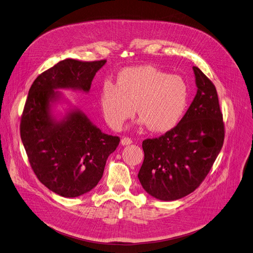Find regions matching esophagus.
Masks as SVG:
<instances>
[{"mask_svg": "<svg viewBox=\"0 0 253 253\" xmlns=\"http://www.w3.org/2000/svg\"><path fill=\"white\" fill-rule=\"evenodd\" d=\"M131 143H132V139L129 138V137H123V138L121 139V144H122V145H129V144H131Z\"/></svg>", "mask_w": 253, "mask_h": 253, "instance_id": "obj_1", "label": "esophagus"}]
</instances>
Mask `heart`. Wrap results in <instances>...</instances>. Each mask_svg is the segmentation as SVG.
<instances>
[{
	"label": "heart",
	"mask_w": 253,
	"mask_h": 253,
	"mask_svg": "<svg viewBox=\"0 0 253 253\" xmlns=\"http://www.w3.org/2000/svg\"><path fill=\"white\" fill-rule=\"evenodd\" d=\"M100 109L108 125L119 131L136 113L140 126L156 133L172 130L188 104V86L179 75H169L154 66L129 67L116 84L106 82L100 91Z\"/></svg>",
	"instance_id": "obj_1"
}]
</instances>
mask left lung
Returning <instances> with one entry per match:
<instances>
[{
    "label": "left lung",
    "instance_id": "8db88e82",
    "mask_svg": "<svg viewBox=\"0 0 253 253\" xmlns=\"http://www.w3.org/2000/svg\"><path fill=\"white\" fill-rule=\"evenodd\" d=\"M192 69L197 91L187 112L172 130L142 142L144 161L138 179L149 195L163 201L193 192L209 174L224 143L216 89L199 68Z\"/></svg>",
    "mask_w": 253,
    "mask_h": 253
}]
</instances>
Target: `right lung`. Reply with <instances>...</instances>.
Returning <instances> with one entry per match:
<instances>
[{
    "instance_id": "right-lung-1",
    "label": "right lung",
    "mask_w": 253,
    "mask_h": 253,
    "mask_svg": "<svg viewBox=\"0 0 253 253\" xmlns=\"http://www.w3.org/2000/svg\"><path fill=\"white\" fill-rule=\"evenodd\" d=\"M106 60L81 62L66 59L42 73L29 89L20 135L39 180L63 197H77L102 179L106 162L120 138L102 132L58 89L89 92L96 72ZM59 103L64 115L54 114Z\"/></svg>"
}]
</instances>
